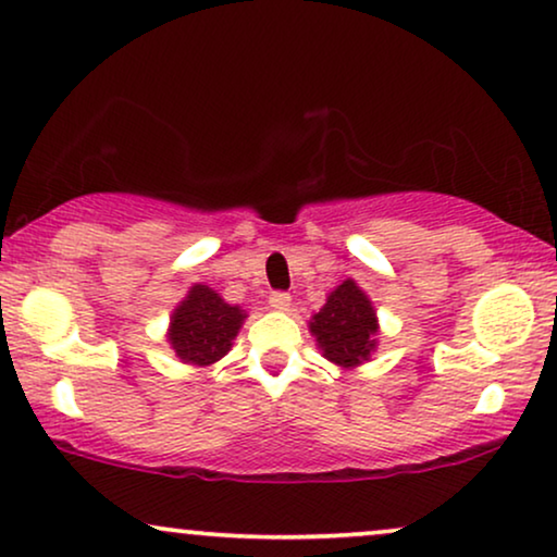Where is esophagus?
<instances>
[{"label":"esophagus","instance_id":"1","mask_svg":"<svg viewBox=\"0 0 557 557\" xmlns=\"http://www.w3.org/2000/svg\"><path fill=\"white\" fill-rule=\"evenodd\" d=\"M270 306H272L274 310H290V306H293L290 293H283V290L272 293V295H270Z\"/></svg>","mask_w":557,"mask_h":557}]
</instances>
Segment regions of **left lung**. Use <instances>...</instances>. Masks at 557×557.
Returning a JSON list of instances; mask_svg holds the SVG:
<instances>
[{
  "mask_svg": "<svg viewBox=\"0 0 557 557\" xmlns=\"http://www.w3.org/2000/svg\"><path fill=\"white\" fill-rule=\"evenodd\" d=\"M376 313L372 300L354 280H344L325 306L310 318V333L333 364L354 369L369 361L376 348Z\"/></svg>",
  "mask_w": 557,
  "mask_h": 557,
  "instance_id": "8db88e82",
  "label": "left lung"
}]
</instances>
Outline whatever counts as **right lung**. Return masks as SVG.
Wrapping results in <instances>:
<instances>
[{
	"label": "right lung",
	"mask_w": 557,
	"mask_h": 557,
	"mask_svg": "<svg viewBox=\"0 0 557 557\" xmlns=\"http://www.w3.org/2000/svg\"><path fill=\"white\" fill-rule=\"evenodd\" d=\"M244 318L239 306H228L209 285H193L170 315L168 341L185 364L211 367L232 348Z\"/></svg>",
	"instance_id": "add662e5"
}]
</instances>
